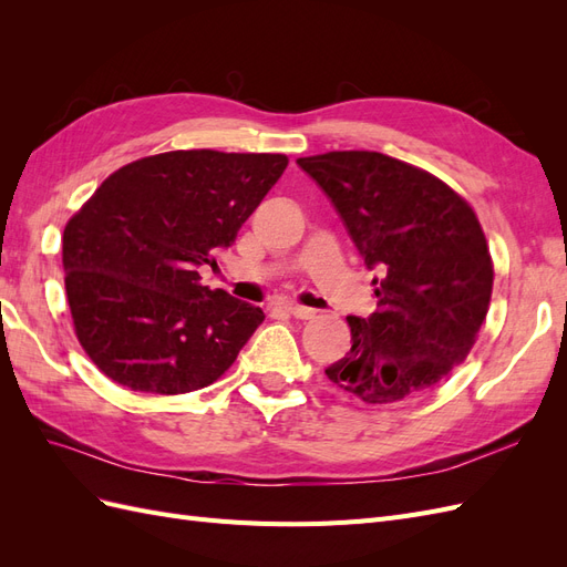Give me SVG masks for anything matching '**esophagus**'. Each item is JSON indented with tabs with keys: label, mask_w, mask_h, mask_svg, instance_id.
Listing matches in <instances>:
<instances>
[{
	"label": "esophagus",
	"mask_w": 567,
	"mask_h": 567,
	"mask_svg": "<svg viewBox=\"0 0 567 567\" xmlns=\"http://www.w3.org/2000/svg\"><path fill=\"white\" fill-rule=\"evenodd\" d=\"M286 312H288V315H293L296 319H312V317H315V310H312V307L293 305V302H288V305H286Z\"/></svg>",
	"instance_id": "esophagus-1"
}]
</instances>
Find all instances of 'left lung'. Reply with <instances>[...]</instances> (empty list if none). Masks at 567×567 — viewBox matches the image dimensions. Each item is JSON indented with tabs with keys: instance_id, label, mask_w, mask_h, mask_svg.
<instances>
[{
	"instance_id": "obj_1",
	"label": "left lung",
	"mask_w": 567,
	"mask_h": 567,
	"mask_svg": "<svg viewBox=\"0 0 567 567\" xmlns=\"http://www.w3.org/2000/svg\"><path fill=\"white\" fill-rule=\"evenodd\" d=\"M373 279L379 310L348 317L352 348L326 375L367 404L419 398L468 357L483 326L494 267L471 205L421 167L375 151L298 158Z\"/></svg>"
}]
</instances>
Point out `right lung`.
Listing matches in <instances>:
<instances>
[{"instance_id": "right-lung-1", "label": "right lung", "mask_w": 567, "mask_h": 567, "mask_svg": "<svg viewBox=\"0 0 567 567\" xmlns=\"http://www.w3.org/2000/svg\"><path fill=\"white\" fill-rule=\"evenodd\" d=\"M281 153L169 151L101 184L63 229L65 296L82 350L134 392L215 383L265 312L200 286L269 188Z\"/></svg>"}]
</instances>
